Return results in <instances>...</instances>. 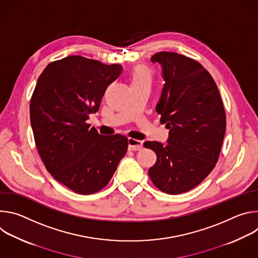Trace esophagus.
Returning <instances> with one entry per match:
<instances>
[{"label":"esophagus","mask_w":258,"mask_h":258,"mask_svg":"<svg viewBox=\"0 0 258 258\" xmlns=\"http://www.w3.org/2000/svg\"><path fill=\"white\" fill-rule=\"evenodd\" d=\"M128 149L132 151H140L143 149V142L133 138L128 139Z\"/></svg>","instance_id":"obj_1"}]
</instances>
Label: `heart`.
<instances>
[{"label":"heart","instance_id":"1","mask_svg":"<svg viewBox=\"0 0 258 258\" xmlns=\"http://www.w3.org/2000/svg\"><path fill=\"white\" fill-rule=\"evenodd\" d=\"M153 78V72L146 66H138L132 73V85L134 84H150Z\"/></svg>","mask_w":258,"mask_h":258}]
</instances>
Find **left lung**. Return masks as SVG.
Segmentation results:
<instances>
[{"label": "left lung", "instance_id": "left-lung-1", "mask_svg": "<svg viewBox=\"0 0 258 258\" xmlns=\"http://www.w3.org/2000/svg\"><path fill=\"white\" fill-rule=\"evenodd\" d=\"M162 67L164 86L156 111L169 130L167 145L147 141L156 153L148 174L160 191L188 192L212 171L226 134V112L210 73L196 60L174 52L151 57Z\"/></svg>", "mask_w": 258, "mask_h": 258}]
</instances>
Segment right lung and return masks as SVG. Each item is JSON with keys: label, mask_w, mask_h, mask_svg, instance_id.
Wrapping results in <instances>:
<instances>
[{"label": "right lung", "mask_w": 258, "mask_h": 258, "mask_svg": "<svg viewBox=\"0 0 258 258\" xmlns=\"http://www.w3.org/2000/svg\"><path fill=\"white\" fill-rule=\"evenodd\" d=\"M121 71L120 64L68 56L48 64L31 96L30 122L39 154L52 176L78 194L102 190L126 153V137L102 136L87 122Z\"/></svg>", "instance_id": "obj_1"}]
</instances>
